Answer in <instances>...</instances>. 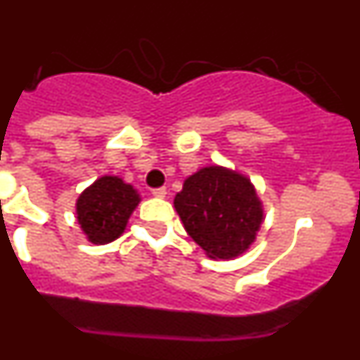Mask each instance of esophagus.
Returning a JSON list of instances; mask_svg holds the SVG:
<instances>
[{"label": "esophagus", "instance_id": "obj_1", "mask_svg": "<svg viewBox=\"0 0 360 360\" xmlns=\"http://www.w3.org/2000/svg\"><path fill=\"white\" fill-rule=\"evenodd\" d=\"M153 196H157V198H165V196H167V189H165V187L153 189Z\"/></svg>", "mask_w": 360, "mask_h": 360}]
</instances>
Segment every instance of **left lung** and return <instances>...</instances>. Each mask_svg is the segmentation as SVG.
Returning a JSON list of instances; mask_svg holds the SVG:
<instances>
[{
    "label": "left lung",
    "instance_id": "left-lung-1",
    "mask_svg": "<svg viewBox=\"0 0 360 360\" xmlns=\"http://www.w3.org/2000/svg\"><path fill=\"white\" fill-rule=\"evenodd\" d=\"M184 229L211 259H234L250 249L265 211L247 174L205 165L184 180L174 196Z\"/></svg>",
    "mask_w": 360,
    "mask_h": 360
}]
</instances>
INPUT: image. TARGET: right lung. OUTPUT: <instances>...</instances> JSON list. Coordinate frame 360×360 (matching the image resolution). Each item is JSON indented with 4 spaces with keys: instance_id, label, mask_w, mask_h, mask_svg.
Instances as JSON below:
<instances>
[{
    "instance_id": "right-lung-1",
    "label": "right lung",
    "mask_w": 360,
    "mask_h": 360,
    "mask_svg": "<svg viewBox=\"0 0 360 360\" xmlns=\"http://www.w3.org/2000/svg\"><path fill=\"white\" fill-rule=\"evenodd\" d=\"M141 195L115 174H104L86 187L75 202V214L86 240L106 245L122 236Z\"/></svg>"
}]
</instances>
